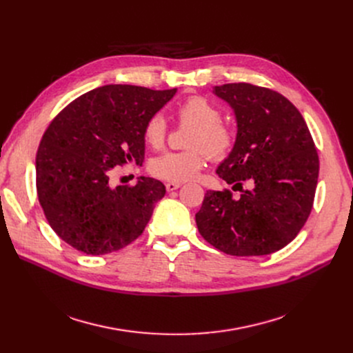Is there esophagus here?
I'll use <instances>...</instances> for the list:
<instances>
[{"label": "esophagus", "mask_w": 353, "mask_h": 353, "mask_svg": "<svg viewBox=\"0 0 353 353\" xmlns=\"http://www.w3.org/2000/svg\"><path fill=\"white\" fill-rule=\"evenodd\" d=\"M180 186H181V183L169 181V183H165V190H167V192H173V190H177Z\"/></svg>", "instance_id": "esophagus-1"}]
</instances>
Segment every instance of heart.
I'll list each match as a JSON object with an SVG mask.
<instances>
[{"instance_id":"b5f03b06","label":"heart","mask_w":353,"mask_h":353,"mask_svg":"<svg viewBox=\"0 0 353 353\" xmlns=\"http://www.w3.org/2000/svg\"><path fill=\"white\" fill-rule=\"evenodd\" d=\"M176 114L183 124L193 125L186 152H165L150 163V172L164 180L180 183L194 179L203 169L206 154L213 160L225 159L234 145V132L230 125L220 121V110L205 97H190L183 101ZM167 123L163 114L156 113L148 119L143 128L144 141L160 148L165 141Z\"/></svg>"}]
</instances>
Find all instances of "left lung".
Returning <instances> with one entry per match:
<instances>
[{"label": "left lung", "mask_w": 353, "mask_h": 353, "mask_svg": "<svg viewBox=\"0 0 353 353\" xmlns=\"http://www.w3.org/2000/svg\"><path fill=\"white\" fill-rule=\"evenodd\" d=\"M213 92L233 108L237 124L234 145L216 173L242 194L208 190L197 229L223 253L270 254L289 245L310 214L316 147L299 110L277 91L232 83Z\"/></svg>", "instance_id": "obj_1"}]
</instances>
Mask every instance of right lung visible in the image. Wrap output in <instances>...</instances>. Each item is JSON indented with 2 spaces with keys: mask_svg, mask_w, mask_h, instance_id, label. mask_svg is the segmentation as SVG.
I'll return each mask as SVG.
<instances>
[{
  "mask_svg": "<svg viewBox=\"0 0 353 353\" xmlns=\"http://www.w3.org/2000/svg\"><path fill=\"white\" fill-rule=\"evenodd\" d=\"M108 84L71 101L55 117L35 157L37 194L51 229L85 254L117 252L143 233L164 184L140 177L110 186L114 167L144 160L145 121L176 94Z\"/></svg>",
  "mask_w": 353,
  "mask_h": 353,
  "instance_id": "obj_1",
  "label": "right lung"
}]
</instances>
